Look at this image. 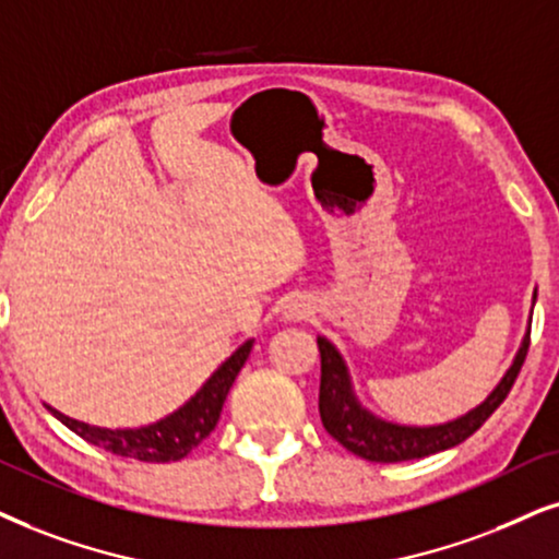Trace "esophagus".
I'll list each match as a JSON object with an SVG mask.
<instances>
[{
    "instance_id": "obj_1",
    "label": "esophagus",
    "mask_w": 559,
    "mask_h": 559,
    "mask_svg": "<svg viewBox=\"0 0 559 559\" xmlns=\"http://www.w3.org/2000/svg\"><path fill=\"white\" fill-rule=\"evenodd\" d=\"M284 314H286V320H301V317L307 314V304H301V301H288Z\"/></svg>"
}]
</instances>
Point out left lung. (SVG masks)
<instances>
[{
	"label": "left lung",
	"mask_w": 559,
	"mask_h": 559,
	"mask_svg": "<svg viewBox=\"0 0 559 559\" xmlns=\"http://www.w3.org/2000/svg\"><path fill=\"white\" fill-rule=\"evenodd\" d=\"M536 299V294H534ZM528 341L524 337L515 361L500 384L492 390L483 405L469 409L462 418L443 423V426L430 428H413V426H394V423L373 418L371 413L358 405L356 394L350 390L348 369H345L343 356L335 350L328 337H317V348L322 358V377H320V418L328 433L335 438L341 447L353 451L356 456L369 459V462H409V459H423L438 451H447L456 443L467 441L483 423L490 418L496 409L503 405V400L511 392L515 377H519L521 366L526 361Z\"/></svg>",
	"instance_id": "1"
}]
</instances>
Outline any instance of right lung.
Listing matches in <instances>:
<instances>
[{
    "label": "right lung",
    "instance_id": "add662e5",
    "mask_svg": "<svg viewBox=\"0 0 559 559\" xmlns=\"http://www.w3.org/2000/svg\"><path fill=\"white\" fill-rule=\"evenodd\" d=\"M252 350V341L231 353L218 369L211 373L206 384L198 390L180 409H175L173 415L162 418L152 426L144 428H123V430H110V428H95L87 423H80L74 418L59 413V409L48 407L69 430H74L76 436L92 443V447H100L110 454L139 459V462H178V459L188 456L203 438L211 436V430L216 428L218 415H222L224 400H227L229 386L235 384L239 369H242L247 356Z\"/></svg>",
    "mask_w": 559,
    "mask_h": 559
}]
</instances>
